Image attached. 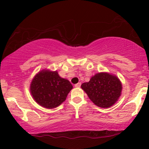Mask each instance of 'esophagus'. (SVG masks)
I'll list each match as a JSON object with an SVG mask.
<instances>
[{
	"label": "esophagus",
	"instance_id": "1",
	"mask_svg": "<svg viewBox=\"0 0 149 149\" xmlns=\"http://www.w3.org/2000/svg\"><path fill=\"white\" fill-rule=\"evenodd\" d=\"M81 83H77V84H75L74 86L75 87H81Z\"/></svg>",
	"mask_w": 149,
	"mask_h": 149
}]
</instances>
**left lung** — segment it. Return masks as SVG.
<instances>
[{"mask_svg":"<svg viewBox=\"0 0 149 149\" xmlns=\"http://www.w3.org/2000/svg\"><path fill=\"white\" fill-rule=\"evenodd\" d=\"M81 88L95 104L101 108L112 106L119 99L122 86L117 77L107 73H99Z\"/></svg>","mask_w":149,"mask_h":149,"instance_id":"left-lung-1","label":"left lung"}]
</instances>
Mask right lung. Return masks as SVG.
<instances>
[{
    "label": "right lung",
    "instance_id": "1",
    "mask_svg": "<svg viewBox=\"0 0 149 149\" xmlns=\"http://www.w3.org/2000/svg\"><path fill=\"white\" fill-rule=\"evenodd\" d=\"M72 88L69 81L60 77L56 71L42 70L33 79L30 90L39 105L54 108L64 101Z\"/></svg>",
    "mask_w": 149,
    "mask_h": 149
}]
</instances>
